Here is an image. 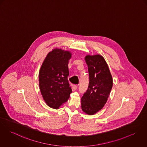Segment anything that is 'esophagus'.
<instances>
[{"label": "esophagus", "instance_id": "esophagus-1", "mask_svg": "<svg viewBox=\"0 0 147 147\" xmlns=\"http://www.w3.org/2000/svg\"><path fill=\"white\" fill-rule=\"evenodd\" d=\"M77 88H78V87H77V85H73L72 86V90H76L77 89Z\"/></svg>", "mask_w": 147, "mask_h": 147}]
</instances>
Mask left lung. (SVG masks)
<instances>
[{"instance_id":"8db88e82","label":"left lung","mask_w":147,"mask_h":147,"mask_svg":"<svg viewBox=\"0 0 147 147\" xmlns=\"http://www.w3.org/2000/svg\"><path fill=\"white\" fill-rule=\"evenodd\" d=\"M86 62L89 72L88 90L81 98L82 111L89 115L103 107L113 87V78L107 64L100 55H87Z\"/></svg>"}]
</instances>
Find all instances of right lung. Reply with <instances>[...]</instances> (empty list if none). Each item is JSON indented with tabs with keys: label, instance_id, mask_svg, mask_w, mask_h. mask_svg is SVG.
Returning a JSON list of instances; mask_svg holds the SVG:
<instances>
[{
	"label": "right lung",
	"instance_id": "add662e5",
	"mask_svg": "<svg viewBox=\"0 0 147 147\" xmlns=\"http://www.w3.org/2000/svg\"><path fill=\"white\" fill-rule=\"evenodd\" d=\"M71 57L69 51L55 49L49 52L39 71V87L46 103L57 109L67 101L72 90L69 86L68 63Z\"/></svg>",
	"mask_w": 147,
	"mask_h": 147
}]
</instances>
